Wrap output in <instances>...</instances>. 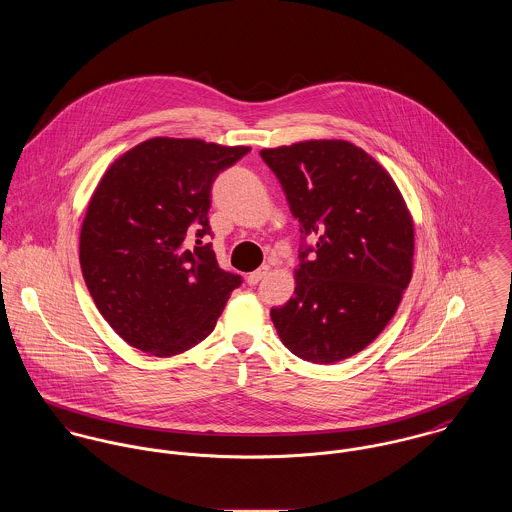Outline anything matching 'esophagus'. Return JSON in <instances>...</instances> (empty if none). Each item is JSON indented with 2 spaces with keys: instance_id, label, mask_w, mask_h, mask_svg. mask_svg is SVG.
<instances>
[{
  "instance_id": "obj_1",
  "label": "esophagus",
  "mask_w": 512,
  "mask_h": 512,
  "mask_svg": "<svg viewBox=\"0 0 512 512\" xmlns=\"http://www.w3.org/2000/svg\"><path fill=\"white\" fill-rule=\"evenodd\" d=\"M267 275H269V265H261L257 271H253V273L247 275V284H249V286H255L259 281H263Z\"/></svg>"
}]
</instances>
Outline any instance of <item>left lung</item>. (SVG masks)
Masks as SVG:
<instances>
[{
	"label": "left lung",
	"instance_id": "obj_1",
	"mask_svg": "<svg viewBox=\"0 0 512 512\" xmlns=\"http://www.w3.org/2000/svg\"><path fill=\"white\" fill-rule=\"evenodd\" d=\"M259 155L279 178L302 239L294 296L271 308L279 338L304 361L347 359L385 330L410 283V214L389 172L347 141Z\"/></svg>",
	"mask_w": 512,
	"mask_h": 512
}]
</instances>
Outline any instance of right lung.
Wrapping results in <instances>:
<instances>
[{
    "label": "right lung",
    "mask_w": 512,
    "mask_h": 512,
    "mask_svg": "<svg viewBox=\"0 0 512 512\" xmlns=\"http://www.w3.org/2000/svg\"><path fill=\"white\" fill-rule=\"evenodd\" d=\"M247 153L157 137L100 180L80 231V267L100 314L129 345L171 357L216 328L243 279L206 243L212 184Z\"/></svg>",
    "instance_id": "1"
}]
</instances>
